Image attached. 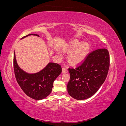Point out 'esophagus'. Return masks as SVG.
<instances>
[{"label": "esophagus", "mask_w": 126, "mask_h": 126, "mask_svg": "<svg viewBox=\"0 0 126 126\" xmlns=\"http://www.w3.org/2000/svg\"><path fill=\"white\" fill-rule=\"evenodd\" d=\"M68 72V70L67 69H66V68H63L62 69V73L63 74H65V73H67V72Z\"/></svg>", "instance_id": "obj_1"}]
</instances>
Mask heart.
Returning <instances> with one entry per match:
<instances>
[{
  "label": "heart",
  "instance_id": "b5f03b06",
  "mask_svg": "<svg viewBox=\"0 0 126 126\" xmlns=\"http://www.w3.org/2000/svg\"><path fill=\"white\" fill-rule=\"evenodd\" d=\"M90 47L87 43L76 42L71 45L65 49L67 53L71 52L68 57L69 63L72 64H76L81 63L88 54Z\"/></svg>",
  "mask_w": 126,
  "mask_h": 126
}]
</instances>
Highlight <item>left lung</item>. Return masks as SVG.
Returning a JSON list of instances; mask_svg holds the SVG:
<instances>
[{
    "instance_id": "1",
    "label": "left lung",
    "mask_w": 126,
    "mask_h": 126,
    "mask_svg": "<svg viewBox=\"0 0 126 126\" xmlns=\"http://www.w3.org/2000/svg\"><path fill=\"white\" fill-rule=\"evenodd\" d=\"M109 68V54L106 49L91 52L80 65L68 69V94L77 100H85L93 96L105 81Z\"/></svg>"
}]
</instances>
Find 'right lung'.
I'll return each instance as SVG.
<instances>
[{"label":"right lung","instance_id":"add662e5","mask_svg":"<svg viewBox=\"0 0 126 126\" xmlns=\"http://www.w3.org/2000/svg\"><path fill=\"white\" fill-rule=\"evenodd\" d=\"M39 37L37 34L31 33ZM14 69L17 81L24 92L30 98L35 100H42L46 98L51 92L55 80L62 71V68L59 64L49 63L46 66L36 73H28L18 66L15 51L14 55Z\"/></svg>","mask_w":126,"mask_h":126}]
</instances>
